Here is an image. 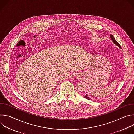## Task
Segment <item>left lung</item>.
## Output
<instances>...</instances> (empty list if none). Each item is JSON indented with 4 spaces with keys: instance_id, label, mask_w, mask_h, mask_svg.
Returning <instances> with one entry per match:
<instances>
[{
    "instance_id": "left-lung-1",
    "label": "left lung",
    "mask_w": 134,
    "mask_h": 134,
    "mask_svg": "<svg viewBox=\"0 0 134 134\" xmlns=\"http://www.w3.org/2000/svg\"><path fill=\"white\" fill-rule=\"evenodd\" d=\"M110 37H111V39L112 40V41H113V42L115 44H116L117 46H118L120 48H121V46H120V45L118 43V42L116 40V39H114V36L112 35V34H110ZM84 98H85V99H87V100H90L91 99H90V98L88 97V95H87V94H86L85 96H84Z\"/></svg>"
}]
</instances>
